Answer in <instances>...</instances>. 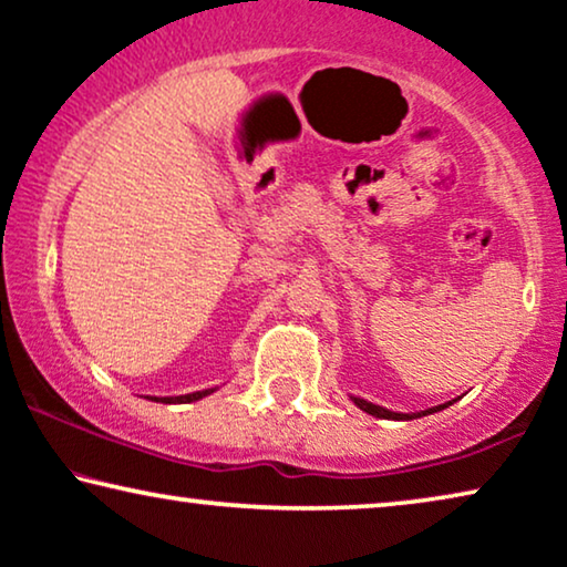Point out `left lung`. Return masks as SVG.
<instances>
[{
    "label": "left lung",
    "instance_id": "8db88e82",
    "mask_svg": "<svg viewBox=\"0 0 567 567\" xmlns=\"http://www.w3.org/2000/svg\"><path fill=\"white\" fill-rule=\"evenodd\" d=\"M351 402L357 404L359 410H364L367 415H374V417H379V420H415V417H425V415H433V412H441V410H445L447 404H453V402H445V404H437V408H427V410H420V412H392V410H386V408H379V404H374V402H367V400H361V396H353L351 394Z\"/></svg>",
    "mask_w": 567,
    "mask_h": 567
}]
</instances>
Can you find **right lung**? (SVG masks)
Listing matches in <instances>:
<instances>
[{"mask_svg":"<svg viewBox=\"0 0 567 567\" xmlns=\"http://www.w3.org/2000/svg\"><path fill=\"white\" fill-rule=\"evenodd\" d=\"M218 386H210V390H200V392H190V394H177V396H150L152 402H163V404H185V402H198L203 396L214 394Z\"/></svg>","mask_w":567,"mask_h":567,"instance_id":"1","label":"right lung"}]
</instances>
